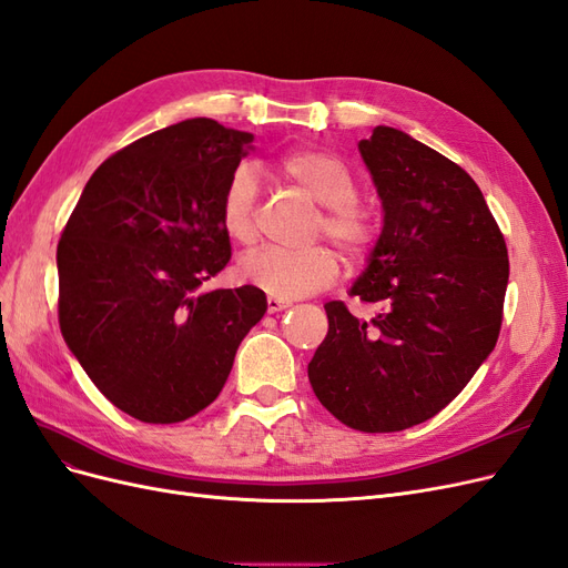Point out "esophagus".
Here are the masks:
<instances>
[{
	"instance_id": "1",
	"label": "esophagus",
	"mask_w": 568,
	"mask_h": 568,
	"mask_svg": "<svg viewBox=\"0 0 568 568\" xmlns=\"http://www.w3.org/2000/svg\"><path fill=\"white\" fill-rule=\"evenodd\" d=\"M286 307H291V301H280V298L267 296V312H270V315H275V312H282Z\"/></svg>"
}]
</instances>
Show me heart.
I'll return each mask as SVG.
<instances>
[{
    "label": "heart",
    "mask_w": 568,
    "mask_h": 568,
    "mask_svg": "<svg viewBox=\"0 0 568 568\" xmlns=\"http://www.w3.org/2000/svg\"><path fill=\"white\" fill-rule=\"evenodd\" d=\"M275 171L286 183L301 187L322 204L315 221V237H328L349 261H364L378 242V213L374 204L357 194V175L336 152L322 148H296L284 152ZM258 179L251 166H237L223 187L219 221L232 242L251 244L256 240ZM242 282L265 291L280 301L310 296L334 284L338 256L326 244L298 251L261 248L240 261Z\"/></svg>",
    "instance_id": "b5f03b06"
}]
</instances>
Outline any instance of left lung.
<instances>
[{"label":"left lung","instance_id":"8db88e82","mask_svg":"<svg viewBox=\"0 0 568 568\" xmlns=\"http://www.w3.org/2000/svg\"><path fill=\"white\" fill-rule=\"evenodd\" d=\"M359 150L385 223L349 296L378 312L359 322L328 301L307 378L343 425L399 433L437 416L491 355L510 261L481 190L456 162L389 126Z\"/></svg>","mask_w":568,"mask_h":568}]
</instances>
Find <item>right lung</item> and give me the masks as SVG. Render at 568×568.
<instances>
[{"instance_id": "add662e5", "label": "right lung", "mask_w": 568, "mask_h": 568, "mask_svg": "<svg viewBox=\"0 0 568 568\" xmlns=\"http://www.w3.org/2000/svg\"><path fill=\"white\" fill-rule=\"evenodd\" d=\"M251 133L197 116L93 171L58 242V324L93 385L135 420L200 414L265 315L256 286L202 291L230 263L219 204Z\"/></svg>"}]
</instances>
